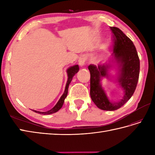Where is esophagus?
Wrapping results in <instances>:
<instances>
[{
    "label": "esophagus",
    "mask_w": 155,
    "mask_h": 155,
    "mask_svg": "<svg viewBox=\"0 0 155 155\" xmlns=\"http://www.w3.org/2000/svg\"><path fill=\"white\" fill-rule=\"evenodd\" d=\"M87 61V56L86 55H81L78 58V64L81 67H83V66L86 63Z\"/></svg>",
    "instance_id": "esophagus-1"
}]
</instances>
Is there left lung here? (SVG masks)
Instances as JSON below:
<instances>
[{"label": "left lung", "instance_id": "left-lung-1", "mask_svg": "<svg viewBox=\"0 0 155 155\" xmlns=\"http://www.w3.org/2000/svg\"><path fill=\"white\" fill-rule=\"evenodd\" d=\"M113 34L114 49L112 62L117 66V80L124 90V97L118 102L112 103L108 99L101 81L109 77L108 71L113 67L110 63L90 64L91 99L98 108L104 110H115L123 107L133 96L136 89L140 72L139 56L132 41L117 27H110Z\"/></svg>", "mask_w": 155, "mask_h": 155}]
</instances>
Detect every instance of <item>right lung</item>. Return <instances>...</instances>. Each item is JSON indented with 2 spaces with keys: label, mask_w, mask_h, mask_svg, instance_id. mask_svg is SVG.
Wrapping results in <instances>:
<instances>
[{
  "label": "right lung",
  "mask_w": 155,
  "mask_h": 155,
  "mask_svg": "<svg viewBox=\"0 0 155 155\" xmlns=\"http://www.w3.org/2000/svg\"><path fill=\"white\" fill-rule=\"evenodd\" d=\"M79 71V67H78V65H74V66H72L70 68H68L67 71V75H68V80L67 82V84H66V87H65V90L63 94L62 95L61 97L60 98V99L58 101V103L56 104L55 106L51 109L50 110L47 111V112H40V111H37V110H33L34 112L38 114H51L52 113H54L56 112H57L58 110H59L62 108V105H63V103L64 102V99L65 98L67 97V94H68V87H69V84H70L71 82L72 79V77H74L75 74H77V72Z\"/></svg>",
  "instance_id": "right-lung-1"
}]
</instances>
